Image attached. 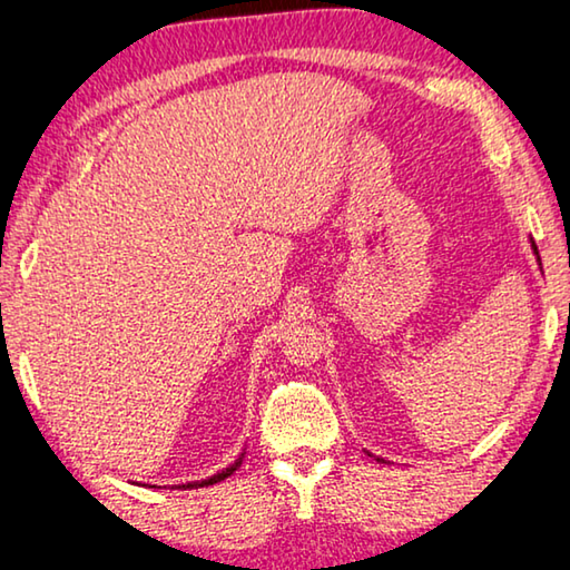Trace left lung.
Here are the masks:
<instances>
[{
    "mask_svg": "<svg viewBox=\"0 0 570 570\" xmlns=\"http://www.w3.org/2000/svg\"><path fill=\"white\" fill-rule=\"evenodd\" d=\"M532 249H534V254H538V246H534V242H532ZM540 259V257H538ZM377 460H381V458H377Z\"/></svg>",
    "mask_w": 570,
    "mask_h": 570,
    "instance_id": "left-lung-1",
    "label": "left lung"
}]
</instances>
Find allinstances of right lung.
<instances>
[{
    "mask_svg": "<svg viewBox=\"0 0 570 570\" xmlns=\"http://www.w3.org/2000/svg\"><path fill=\"white\" fill-rule=\"evenodd\" d=\"M242 460H244V452L242 455H238V460H234V463H230L228 468H224L220 470V473H216V475H210V478H205V481H193V483H183V485H177V489H203V485H213V483H220V481H226V478L234 473V470L242 465Z\"/></svg>",
    "mask_w": 570,
    "mask_h": 570,
    "instance_id": "1",
    "label": "right lung"
}]
</instances>
